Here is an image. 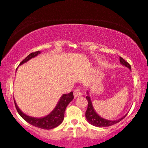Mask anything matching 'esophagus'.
<instances>
[{
	"label": "esophagus",
	"instance_id": "obj_1",
	"mask_svg": "<svg viewBox=\"0 0 148 148\" xmlns=\"http://www.w3.org/2000/svg\"><path fill=\"white\" fill-rule=\"evenodd\" d=\"M82 93L81 92V90H80V89L77 88V89H74V97H79L82 96Z\"/></svg>",
	"mask_w": 148,
	"mask_h": 148
}]
</instances>
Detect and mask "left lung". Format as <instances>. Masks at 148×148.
<instances>
[{
	"mask_svg": "<svg viewBox=\"0 0 148 148\" xmlns=\"http://www.w3.org/2000/svg\"><path fill=\"white\" fill-rule=\"evenodd\" d=\"M120 62L122 65H124L125 66L127 67V68H129L130 69H131V66L130 65V64L128 63V62H127L123 58L120 57ZM86 99H87V102H88V107H87V110H86V113H85V116H86V118L88 122H89L91 125H94V126L99 127L111 126V125H114V124L117 123V122H120V121L122 120V119L125 118V116H126L125 115L123 117H122V118L119 119V120H117L112 121V120H105V119L102 118V117H101L100 116L98 115V114H97L96 112L95 111L93 106H92V101H91L90 97H89V96H86Z\"/></svg>",
	"mask_w": 148,
	"mask_h": 148,
	"instance_id": "left-lung-1",
	"label": "left lung"
}]
</instances>
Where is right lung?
<instances>
[{"instance_id":"1","label":"right lung","mask_w":148,"mask_h":148,"mask_svg":"<svg viewBox=\"0 0 148 148\" xmlns=\"http://www.w3.org/2000/svg\"><path fill=\"white\" fill-rule=\"evenodd\" d=\"M40 53L39 51L36 52H32L30 53L28 56H26L23 61L20 63L19 65H21L24 64L25 62H28L32 58L35 57L37 55ZM74 99V95L73 92H71L69 94H64L62 95L61 99H59V102H58L57 105L54 108V110L51 112L49 114H48L46 117H42V118H35V117H30V116L25 114L21 110L18 108V107L16 104V102L14 101L15 106L17 110V112L18 114H20L21 117L26 120L28 123L31 124V125H34V126L37 127L38 128H41V129L44 130H51L53 128L59 126L64 120V112L66 108L67 105L69 104L72 99Z\"/></svg>"}]
</instances>
